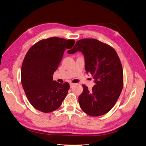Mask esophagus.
<instances>
[{
    "instance_id": "esophagus-1",
    "label": "esophagus",
    "mask_w": 146,
    "mask_h": 146,
    "mask_svg": "<svg viewBox=\"0 0 146 146\" xmlns=\"http://www.w3.org/2000/svg\"><path fill=\"white\" fill-rule=\"evenodd\" d=\"M74 84H73V83H70V88H71L74 87Z\"/></svg>"
}]
</instances>
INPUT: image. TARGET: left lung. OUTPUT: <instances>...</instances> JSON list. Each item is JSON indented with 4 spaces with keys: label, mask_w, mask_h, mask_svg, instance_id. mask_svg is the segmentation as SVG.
Instances as JSON below:
<instances>
[{
    "label": "left lung",
    "mask_w": 146,
    "mask_h": 146,
    "mask_svg": "<svg viewBox=\"0 0 146 146\" xmlns=\"http://www.w3.org/2000/svg\"><path fill=\"white\" fill-rule=\"evenodd\" d=\"M81 52L84 56L85 70L95 79L91 90L83 85L79 96L80 108L93 117L108 112L115 105L123 87V72L115 50L98 40L85 38L78 41L68 53Z\"/></svg>",
    "instance_id": "left-lung-1"
}]
</instances>
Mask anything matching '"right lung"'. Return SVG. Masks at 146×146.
<instances>
[{"instance_id": "add662e5", "label": "right lung", "mask_w": 146, "mask_h": 146, "mask_svg": "<svg viewBox=\"0 0 146 146\" xmlns=\"http://www.w3.org/2000/svg\"><path fill=\"white\" fill-rule=\"evenodd\" d=\"M74 40L52 37L37 42L27 52L21 66V82L26 96L35 109L43 112L57 110L66 98L70 85L53 80L66 48Z\"/></svg>"}]
</instances>
